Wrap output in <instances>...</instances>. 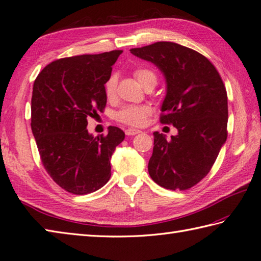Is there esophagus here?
Here are the masks:
<instances>
[{
	"instance_id": "obj_1",
	"label": "esophagus",
	"mask_w": 261,
	"mask_h": 261,
	"mask_svg": "<svg viewBox=\"0 0 261 261\" xmlns=\"http://www.w3.org/2000/svg\"><path fill=\"white\" fill-rule=\"evenodd\" d=\"M140 130H137V129H126L125 130V135L126 136H136L138 134H140Z\"/></svg>"
}]
</instances>
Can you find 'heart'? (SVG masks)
I'll return each instance as SVG.
<instances>
[{
	"instance_id": "b5f03b06",
	"label": "heart",
	"mask_w": 261,
	"mask_h": 261,
	"mask_svg": "<svg viewBox=\"0 0 261 261\" xmlns=\"http://www.w3.org/2000/svg\"><path fill=\"white\" fill-rule=\"evenodd\" d=\"M136 79L139 81L141 86L146 88L148 86L155 87L157 84V75L150 69L139 68L135 71ZM117 78L116 75H111L105 83V94L107 98H114L116 95ZM151 113L150 106L148 105H126L117 112L115 119L131 126H140L145 124L147 116Z\"/></svg>"
}]
</instances>
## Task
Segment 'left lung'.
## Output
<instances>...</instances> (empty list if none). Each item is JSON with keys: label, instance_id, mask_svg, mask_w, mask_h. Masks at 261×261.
I'll list each match as a JSON object with an SVG mask.
<instances>
[{"label": "left lung", "instance_id": "1", "mask_svg": "<svg viewBox=\"0 0 261 261\" xmlns=\"http://www.w3.org/2000/svg\"><path fill=\"white\" fill-rule=\"evenodd\" d=\"M130 52L149 61L166 79L161 122L177 135L167 140L154 132L148 172L158 186L187 190L205 177L227 138V94L215 66L202 54L171 42Z\"/></svg>", "mask_w": 261, "mask_h": 261}]
</instances>
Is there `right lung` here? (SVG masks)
<instances>
[{
    "instance_id": "obj_1",
    "label": "right lung",
    "mask_w": 261,
    "mask_h": 261,
    "mask_svg": "<svg viewBox=\"0 0 261 261\" xmlns=\"http://www.w3.org/2000/svg\"><path fill=\"white\" fill-rule=\"evenodd\" d=\"M121 53L53 61L34 83L32 130L40 160L56 185L73 195L97 191L109 182L110 160L124 139L117 126L98 137L87 130V119L105 109V83Z\"/></svg>"
}]
</instances>
